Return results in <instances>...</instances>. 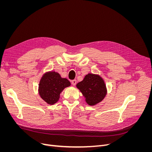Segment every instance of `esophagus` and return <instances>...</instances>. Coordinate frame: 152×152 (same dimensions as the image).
<instances>
[{"label": "esophagus", "instance_id": "34e87169", "mask_svg": "<svg viewBox=\"0 0 152 152\" xmlns=\"http://www.w3.org/2000/svg\"><path fill=\"white\" fill-rule=\"evenodd\" d=\"M71 83H72V84H73V86H76V84L77 83V81L76 80V79H74V80L71 81Z\"/></svg>", "mask_w": 152, "mask_h": 152}]
</instances>
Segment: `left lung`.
<instances>
[{
  "instance_id": "obj_1",
  "label": "left lung",
  "mask_w": 152,
  "mask_h": 152,
  "mask_svg": "<svg viewBox=\"0 0 152 152\" xmlns=\"http://www.w3.org/2000/svg\"><path fill=\"white\" fill-rule=\"evenodd\" d=\"M77 88L86 98V102L91 106L95 105L105 98L107 87L103 79L98 75L89 73L84 79L76 84Z\"/></svg>"
}]
</instances>
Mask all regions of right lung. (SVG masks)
I'll list each match as a JSON object with an SVG mask.
<instances>
[{
  "mask_svg": "<svg viewBox=\"0 0 152 152\" xmlns=\"http://www.w3.org/2000/svg\"><path fill=\"white\" fill-rule=\"evenodd\" d=\"M71 85L66 78H62L59 73L55 71L45 73L39 84V94L41 97L49 105L57 103L60 94L63 89Z\"/></svg>",
  "mask_w": 152,
  "mask_h": 152,
  "instance_id": "obj_1",
  "label": "right lung"
}]
</instances>
